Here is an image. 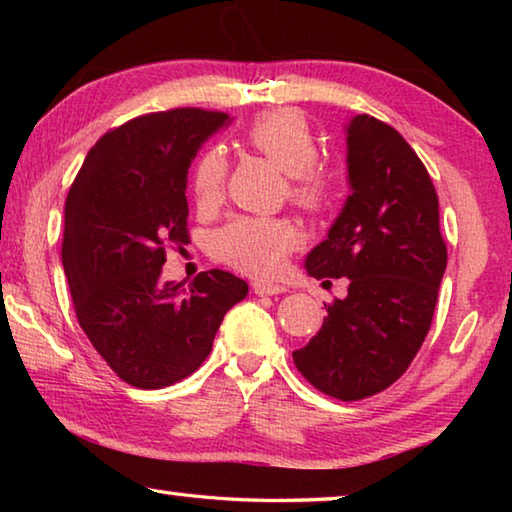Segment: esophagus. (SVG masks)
Instances as JSON below:
<instances>
[{
    "label": "esophagus",
    "mask_w": 512,
    "mask_h": 512,
    "mask_svg": "<svg viewBox=\"0 0 512 512\" xmlns=\"http://www.w3.org/2000/svg\"><path fill=\"white\" fill-rule=\"evenodd\" d=\"M287 289L282 284H273V282H253V293L255 296H280Z\"/></svg>",
    "instance_id": "esophagus-1"
}]
</instances>
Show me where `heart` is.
<instances>
[{"instance_id": "heart-1", "label": "heart", "mask_w": 512, "mask_h": 512, "mask_svg": "<svg viewBox=\"0 0 512 512\" xmlns=\"http://www.w3.org/2000/svg\"><path fill=\"white\" fill-rule=\"evenodd\" d=\"M244 140L289 173L291 201L307 212L332 207L339 189L334 171L318 164V142L309 121L298 110H268L250 121ZM228 160L219 146L207 149L192 171L194 203L207 210L221 201ZM300 244L298 230L287 219L239 216L212 237V255L248 275H273Z\"/></svg>"}]
</instances>
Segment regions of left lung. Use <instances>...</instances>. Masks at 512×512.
I'll use <instances>...</instances> for the list:
<instances>
[{"instance_id":"1","label":"left lung","mask_w":512,"mask_h":512,"mask_svg":"<svg viewBox=\"0 0 512 512\" xmlns=\"http://www.w3.org/2000/svg\"><path fill=\"white\" fill-rule=\"evenodd\" d=\"M348 176L352 194L305 262L316 280L348 277V296L325 305L323 327L293 363L320 393L357 402L386 391L418 354L447 246L429 171L393 126L350 121Z\"/></svg>"}]
</instances>
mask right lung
Wrapping results in <instances>:
<instances>
[{
  "instance_id": "obj_1",
  "label": "right lung",
  "mask_w": 512,
  "mask_h": 512,
  "mask_svg": "<svg viewBox=\"0 0 512 512\" xmlns=\"http://www.w3.org/2000/svg\"><path fill=\"white\" fill-rule=\"evenodd\" d=\"M225 121L203 108L135 117L99 137L69 187L63 266L76 318L115 375L144 391L196 372L248 293L219 268L189 289L160 277L167 248L189 241V164Z\"/></svg>"
}]
</instances>
